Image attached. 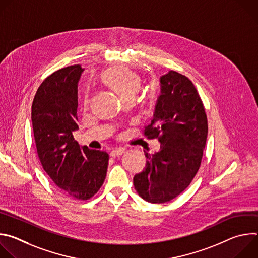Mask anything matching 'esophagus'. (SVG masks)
Instances as JSON below:
<instances>
[{
  "label": "esophagus",
  "mask_w": 258,
  "mask_h": 258,
  "mask_svg": "<svg viewBox=\"0 0 258 258\" xmlns=\"http://www.w3.org/2000/svg\"><path fill=\"white\" fill-rule=\"evenodd\" d=\"M125 152V149L124 148H116V149H113L111 152H110V155L115 157V156H120L122 155L123 153Z\"/></svg>",
  "instance_id": "34e87169"
}]
</instances>
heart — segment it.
<instances>
[{
	"mask_svg": "<svg viewBox=\"0 0 258 258\" xmlns=\"http://www.w3.org/2000/svg\"><path fill=\"white\" fill-rule=\"evenodd\" d=\"M103 80L116 90L123 99L135 97L141 88V80L136 72L124 66H115L103 73Z\"/></svg>",
	"mask_w": 258,
	"mask_h": 258,
	"instance_id": "obj_1",
	"label": "heart"
}]
</instances>
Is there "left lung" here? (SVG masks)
<instances>
[{"label": "left lung", "mask_w": 258, "mask_h": 258, "mask_svg": "<svg viewBox=\"0 0 258 258\" xmlns=\"http://www.w3.org/2000/svg\"><path fill=\"white\" fill-rule=\"evenodd\" d=\"M207 116L193 83L170 70L160 78V95L145 136L157 138L160 150L145 152V169L134 176L138 194L150 203H165L188 188L196 175L207 139Z\"/></svg>", "instance_id": "1"}]
</instances>
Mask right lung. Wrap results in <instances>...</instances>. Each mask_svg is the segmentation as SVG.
Instances as JSON below:
<instances>
[{"label":"right lung","instance_id":"obj_1","mask_svg":"<svg viewBox=\"0 0 258 258\" xmlns=\"http://www.w3.org/2000/svg\"><path fill=\"white\" fill-rule=\"evenodd\" d=\"M81 65L61 68L49 76L35 93L31 121L40 161L62 191L75 199L88 200L102 187L109 155L80 147L72 133L78 125V84Z\"/></svg>","mask_w":258,"mask_h":258}]
</instances>
